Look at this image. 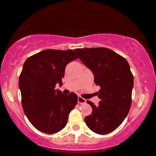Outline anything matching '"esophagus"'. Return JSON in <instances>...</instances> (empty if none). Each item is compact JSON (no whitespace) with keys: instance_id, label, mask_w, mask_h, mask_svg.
Wrapping results in <instances>:
<instances>
[{"instance_id":"34e87169","label":"esophagus","mask_w":156,"mask_h":156,"mask_svg":"<svg viewBox=\"0 0 156 156\" xmlns=\"http://www.w3.org/2000/svg\"><path fill=\"white\" fill-rule=\"evenodd\" d=\"M86 100L85 99V98H82L81 96H78V103L84 104V103H86Z\"/></svg>"}]
</instances>
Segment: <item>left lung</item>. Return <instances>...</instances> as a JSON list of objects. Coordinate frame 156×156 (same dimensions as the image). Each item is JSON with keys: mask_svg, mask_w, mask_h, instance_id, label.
I'll list each match as a JSON object with an SVG mask.
<instances>
[{"mask_svg": "<svg viewBox=\"0 0 156 156\" xmlns=\"http://www.w3.org/2000/svg\"><path fill=\"white\" fill-rule=\"evenodd\" d=\"M80 60L94 76L101 89L98 106L87 101L92 113L85 117L88 128L99 135L112 133L127 116L132 103L134 80L125 58L104 47L76 49Z\"/></svg>", "mask_w": 156, "mask_h": 156, "instance_id": "obj_1", "label": "left lung"}]
</instances>
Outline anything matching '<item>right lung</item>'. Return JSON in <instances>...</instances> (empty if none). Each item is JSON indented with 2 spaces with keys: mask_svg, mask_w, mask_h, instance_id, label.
<instances>
[{
  "mask_svg": "<svg viewBox=\"0 0 156 156\" xmlns=\"http://www.w3.org/2000/svg\"><path fill=\"white\" fill-rule=\"evenodd\" d=\"M78 58L71 50H45L25 61L19 80L21 103L29 121L40 132L54 134L66 127L78 96L55 88L62 86L67 65Z\"/></svg>",
  "mask_w": 156,
  "mask_h": 156,
  "instance_id": "1",
  "label": "right lung"
}]
</instances>
